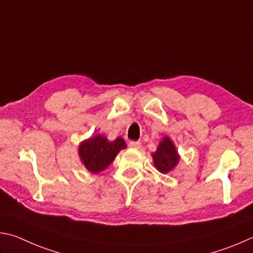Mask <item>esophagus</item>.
<instances>
[{
    "instance_id": "34e87169",
    "label": "esophagus",
    "mask_w": 253,
    "mask_h": 253,
    "mask_svg": "<svg viewBox=\"0 0 253 253\" xmlns=\"http://www.w3.org/2000/svg\"><path fill=\"white\" fill-rule=\"evenodd\" d=\"M129 147L135 148V149H140L141 148V142L140 141H130Z\"/></svg>"
}]
</instances>
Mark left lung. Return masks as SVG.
Here are the masks:
<instances>
[{
	"instance_id": "obj_1",
	"label": "left lung",
	"mask_w": 253,
	"mask_h": 253,
	"mask_svg": "<svg viewBox=\"0 0 253 253\" xmlns=\"http://www.w3.org/2000/svg\"><path fill=\"white\" fill-rule=\"evenodd\" d=\"M153 163L163 174L170 172L179 162V155L169 137H165L155 153H152Z\"/></svg>"
}]
</instances>
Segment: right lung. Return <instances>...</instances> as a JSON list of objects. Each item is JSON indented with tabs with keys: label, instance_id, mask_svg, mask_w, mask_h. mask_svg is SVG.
<instances>
[{
	"label": "right lung",
	"instance_id": "add662e5",
	"mask_svg": "<svg viewBox=\"0 0 253 253\" xmlns=\"http://www.w3.org/2000/svg\"><path fill=\"white\" fill-rule=\"evenodd\" d=\"M126 148V142L118 137L108 141L106 137L97 135L83 141L79 147V156L84 167L92 173H98L111 165L117 153Z\"/></svg>",
	"mask_w": 253,
	"mask_h": 253
}]
</instances>
